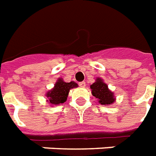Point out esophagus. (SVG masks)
Returning a JSON list of instances; mask_svg holds the SVG:
<instances>
[{
  "label": "esophagus",
  "mask_w": 156,
  "mask_h": 156,
  "mask_svg": "<svg viewBox=\"0 0 156 156\" xmlns=\"http://www.w3.org/2000/svg\"><path fill=\"white\" fill-rule=\"evenodd\" d=\"M78 85L80 86L81 87H86V83H85V82H81V83H78Z\"/></svg>",
  "instance_id": "esophagus-1"
}]
</instances>
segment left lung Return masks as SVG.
<instances>
[{
  "mask_svg": "<svg viewBox=\"0 0 156 156\" xmlns=\"http://www.w3.org/2000/svg\"><path fill=\"white\" fill-rule=\"evenodd\" d=\"M90 89L92 95L97 99L100 104L108 106L115 101L116 98L114 93L109 90L108 85L104 83L101 78H96L95 83L90 85Z\"/></svg>",
  "mask_w": 156,
  "mask_h": 156,
  "instance_id": "left-lung-1",
  "label": "left lung"
}]
</instances>
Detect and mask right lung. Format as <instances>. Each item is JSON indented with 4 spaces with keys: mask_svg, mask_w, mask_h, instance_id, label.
<instances>
[{
    "mask_svg": "<svg viewBox=\"0 0 156 156\" xmlns=\"http://www.w3.org/2000/svg\"><path fill=\"white\" fill-rule=\"evenodd\" d=\"M78 87V84L74 82L66 83L62 78H58L52 90H48L46 94L47 101L53 105L63 104L66 101L70 89Z\"/></svg>",
    "mask_w": 156,
    "mask_h": 156,
    "instance_id": "1",
    "label": "right lung"
}]
</instances>
